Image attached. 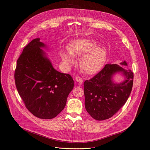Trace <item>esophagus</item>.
<instances>
[{
  "instance_id": "34e87169",
  "label": "esophagus",
  "mask_w": 150,
  "mask_h": 150,
  "mask_svg": "<svg viewBox=\"0 0 150 150\" xmlns=\"http://www.w3.org/2000/svg\"><path fill=\"white\" fill-rule=\"evenodd\" d=\"M75 80L76 82L80 83V84H82L83 81V79L81 78V77L79 76H75Z\"/></svg>"
}]
</instances>
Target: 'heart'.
Here are the masks:
<instances>
[{
	"instance_id": "heart-1",
	"label": "heart",
	"mask_w": 150,
	"mask_h": 150,
	"mask_svg": "<svg viewBox=\"0 0 150 150\" xmlns=\"http://www.w3.org/2000/svg\"><path fill=\"white\" fill-rule=\"evenodd\" d=\"M74 57H82L80 66L87 74H93L102 67L107 56L106 49L98 46L95 41L92 40H78L74 42L69 49L62 52L63 62L67 66L74 63Z\"/></svg>"
}]
</instances>
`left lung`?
Instances as JSON below:
<instances>
[{"label":"left lung","instance_id":"1","mask_svg":"<svg viewBox=\"0 0 150 150\" xmlns=\"http://www.w3.org/2000/svg\"><path fill=\"white\" fill-rule=\"evenodd\" d=\"M127 66L125 62L121 63ZM116 72H122L125 80L115 84L112 80ZM133 72L121 65L107 64L101 71L84 83L85 108L88 113L98 121L110 118L127 102L133 84Z\"/></svg>","mask_w":150,"mask_h":150}]
</instances>
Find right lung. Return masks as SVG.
Masks as SVG:
<instances>
[{"label":"right lung","instance_id":"1","mask_svg":"<svg viewBox=\"0 0 150 150\" xmlns=\"http://www.w3.org/2000/svg\"><path fill=\"white\" fill-rule=\"evenodd\" d=\"M45 45L35 38L17 59L14 73L19 95L28 110L40 119H52L60 113L74 86L69 74L59 72L41 47Z\"/></svg>","mask_w":150,"mask_h":150}]
</instances>
